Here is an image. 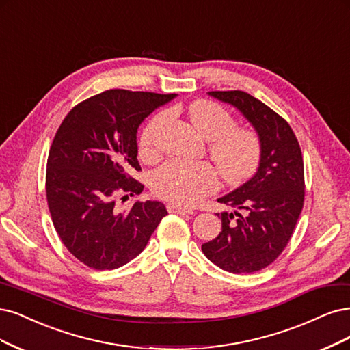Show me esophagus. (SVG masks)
Segmentation results:
<instances>
[{
	"label": "esophagus",
	"instance_id": "esophagus-1",
	"mask_svg": "<svg viewBox=\"0 0 350 350\" xmlns=\"http://www.w3.org/2000/svg\"><path fill=\"white\" fill-rule=\"evenodd\" d=\"M166 208H167V211H170V213H178V214H192V211H191L189 208L183 207V206H179V204H174V202H170V204H167Z\"/></svg>",
	"mask_w": 350,
	"mask_h": 350
}]
</instances>
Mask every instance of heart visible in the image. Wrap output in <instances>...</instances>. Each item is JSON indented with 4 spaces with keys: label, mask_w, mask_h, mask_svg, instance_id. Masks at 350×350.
Segmentation results:
<instances>
[{
    "label": "heart",
    "mask_w": 350,
    "mask_h": 350,
    "mask_svg": "<svg viewBox=\"0 0 350 350\" xmlns=\"http://www.w3.org/2000/svg\"><path fill=\"white\" fill-rule=\"evenodd\" d=\"M188 116L198 133L210 142V156L219 166L226 183L242 184L256 172L262 153L256 133L236 127L232 114L211 101L194 103L189 107ZM167 117V111L159 113L144 126L139 140L142 154L153 153L156 133ZM219 174L208 162L172 159L159 166L152 175L154 194L179 206H194L219 188Z\"/></svg>",
    "instance_id": "obj_1"
}]
</instances>
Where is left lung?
<instances>
[{
  "label": "left lung",
  "mask_w": 350,
  "mask_h": 350,
  "mask_svg": "<svg viewBox=\"0 0 350 350\" xmlns=\"http://www.w3.org/2000/svg\"><path fill=\"white\" fill-rule=\"evenodd\" d=\"M255 129L260 140L259 166L249 180L219 202L233 207L217 213L221 232L201 246L217 267L250 273L268 267L290 242L304 202V163L298 140L285 120L243 91H211Z\"/></svg>",
  "instance_id": "left-lung-1"
}]
</instances>
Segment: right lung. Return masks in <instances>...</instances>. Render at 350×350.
<instances>
[{
    "label": "right lung",
    "mask_w": 350,
    "mask_h": 350,
    "mask_svg": "<svg viewBox=\"0 0 350 350\" xmlns=\"http://www.w3.org/2000/svg\"><path fill=\"white\" fill-rule=\"evenodd\" d=\"M176 94L110 90L72 108L47 158L46 196L56 232L87 267L117 269L146 247L167 214L161 201H136L120 211L118 194H140L129 172L140 171L137 129Z\"/></svg>",
    "instance_id": "add662e5"
}]
</instances>
